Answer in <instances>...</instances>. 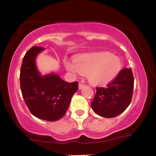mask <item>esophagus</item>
I'll return each mask as SVG.
<instances>
[{"label":"esophagus","mask_w":156,"mask_h":156,"mask_svg":"<svg viewBox=\"0 0 156 156\" xmlns=\"http://www.w3.org/2000/svg\"><path fill=\"white\" fill-rule=\"evenodd\" d=\"M84 87H85V84H83L82 82H80L79 84H78V87H79V89H82V88Z\"/></svg>","instance_id":"34e87169"}]
</instances>
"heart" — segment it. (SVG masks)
Segmentation results:
<instances>
[{"mask_svg":"<svg viewBox=\"0 0 156 156\" xmlns=\"http://www.w3.org/2000/svg\"><path fill=\"white\" fill-rule=\"evenodd\" d=\"M66 67L73 73L88 75L91 83L104 84L114 79L122 69V61L110 53L101 52L78 57L76 62H67Z\"/></svg>","mask_w":156,"mask_h":156,"instance_id":"obj_1","label":"heart"}]
</instances>
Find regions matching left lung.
<instances>
[{
  "label": "left lung",
  "instance_id": "8db88e82",
  "mask_svg": "<svg viewBox=\"0 0 156 156\" xmlns=\"http://www.w3.org/2000/svg\"><path fill=\"white\" fill-rule=\"evenodd\" d=\"M133 83L131 69L125 68L106 87H96L91 103L94 112L104 118L115 117L123 112L131 102Z\"/></svg>",
  "mask_w": 156,
  "mask_h": 156
}]
</instances>
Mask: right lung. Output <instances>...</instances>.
I'll return each instance as SVG.
<instances>
[{
    "label": "right lung",
    "instance_id": "right-lung-1",
    "mask_svg": "<svg viewBox=\"0 0 156 156\" xmlns=\"http://www.w3.org/2000/svg\"><path fill=\"white\" fill-rule=\"evenodd\" d=\"M42 50L41 47L34 46L26 52L20 69V88L33 115L56 122L66 112L78 82H67L55 74L41 76L36 68L35 58Z\"/></svg>",
    "mask_w": 156,
    "mask_h": 156
}]
</instances>
